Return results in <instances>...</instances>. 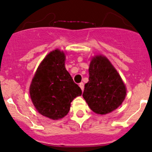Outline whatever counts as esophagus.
I'll list each match as a JSON object with an SVG mask.
<instances>
[{
    "instance_id": "1",
    "label": "esophagus",
    "mask_w": 152,
    "mask_h": 152,
    "mask_svg": "<svg viewBox=\"0 0 152 152\" xmlns=\"http://www.w3.org/2000/svg\"><path fill=\"white\" fill-rule=\"evenodd\" d=\"M79 86H80V89H81V91H84V83L83 82H81V83H80V84H79Z\"/></svg>"
}]
</instances>
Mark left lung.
<instances>
[{"mask_svg":"<svg viewBox=\"0 0 152 152\" xmlns=\"http://www.w3.org/2000/svg\"><path fill=\"white\" fill-rule=\"evenodd\" d=\"M126 94V86L110 61L102 56L93 58L83 93L91 110L101 115L112 112L121 105Z\"/></svg>","mask_w":152,"mask_h":152,"instance_id":"1","label":"left lung"}]
</instances>
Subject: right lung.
I'll return each mask as SVG.
<instances>
[{
	"instance_id": "add662e5",
	"label": "right lung",
	"mask_w": 152,
	"mask_h": 152,
	"mask_svg": "<svg viewBox=\"0 0 152 152\" xmlns=\"http://www.w3.org/2000/svg\"><path fill=\"white\" fill-rule=\"evenodd\" d=\"M65 56L58 49L51 52L42 60L33 77L31 100L38 112L52 119L66 116L71 103L82 94L64 67Z\"/></svg>"
}]
</instances>
